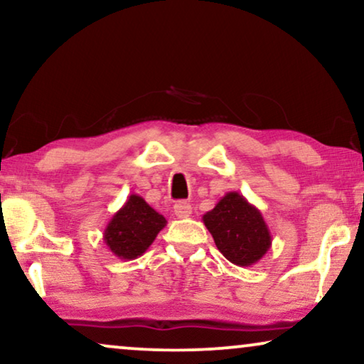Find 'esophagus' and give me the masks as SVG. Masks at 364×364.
<instances>
[{"mask_svg": "<svg viewBox=\"0 0 364 364\" xmlns=\"http://www.w3.org/2000/svg\"><path fill=\"white\" fill-rule=\"evenodd\" d=\"M173 213H176L178 218L191 217L192 205H191V203H187V202H177L176 205H173Z\"/></svg>", "mask_w": 364, "mask_h": 364, "instance_id": "1", "label": "esophagus"}]
</instances>
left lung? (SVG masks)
<instances>
[{
	"label": "left lung",
	"instance_id": "obj_1",
	"mask_svg": "<svg viewBox=\"0 0 364 364\" xmlns=\"http://www.w3.org/2000/svg\"><path fill=\"white\" fill-rule=\"evenodd\" d=\"M213 242L233 265L250 267L270 250L272 233L262 212L238 192H228L202 217Z\"/></svg>",
	"mask_w": 364,
	"mask_h": 364
}]
</instances>
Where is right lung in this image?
Here are the masks:
<instances>
[{"label":"right lung","instance_id":"1","mask_svg":"<svg viewBox=\"0 0 364 364\" xmlns=\"http://www.w3.org/2000/svg\"><path fill=\"white\" fill-rule=\"evenodd\" d=\"M166 223V217L132 193L104 228V242L117 258L134 260L152 245Z\"/></svg>","mask_w":364,"mask_h":364}]
</instances>
